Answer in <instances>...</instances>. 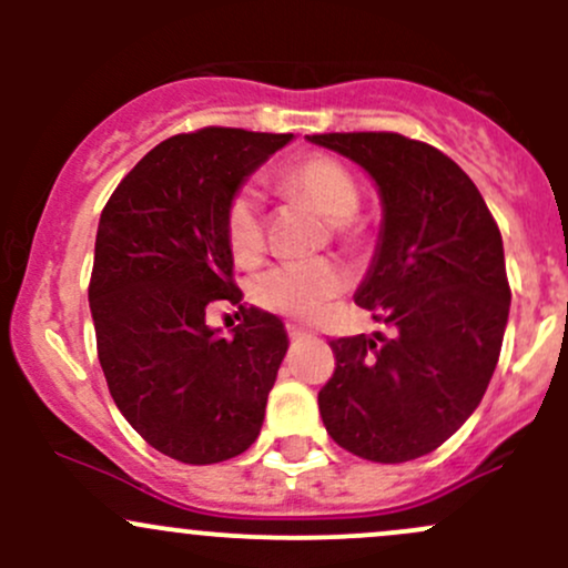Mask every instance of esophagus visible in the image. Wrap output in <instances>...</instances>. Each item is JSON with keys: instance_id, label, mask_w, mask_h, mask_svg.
Returning <instances> with one entry per match:
<instances>
[{"instance_id": "esophagus-1", "label": "esophagus", "mask_w": 568, "mask_h": 568, "mask_svg": "<svg viewBox=\"0 0 568 568\" xmlns=\"http://www.w3.org/2000/svg\"><path fill=\"white\" fill-rule=\"evenodd\" d=\"M285 332H288L291 341H300V337H311V332H307L305 326L294 324V321H288V324H285Z\"/></svg>"}]
</instances>
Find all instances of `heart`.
I'll return each mask as SVG.
<instances>
[{
	"instance_id": "1",
	"label": "heart",
	"mask_w": 568,
	"mask_h": 568,
	"mask_svg": "<svg viewBox=\"0 0 568 568\" xmlns=\"http://www.w3.org/2000/svg\"><path fill=\"white\" fill-rule=\"evenodd\" d=\"M285 189L296 197L307 200L335 227L337 239L354 242L357 225L354 214L359 211L357 178L346 164L329 156H307L291 164L283 175ZM225 239L231 255L239 263H250L263 250L261 205L252 189L233 194L225 214ZM346 288V272L332 261H291L266 268L250 285L252 300L261 307L283 316L313 318Z\"/></svg>"
}]
</instances>
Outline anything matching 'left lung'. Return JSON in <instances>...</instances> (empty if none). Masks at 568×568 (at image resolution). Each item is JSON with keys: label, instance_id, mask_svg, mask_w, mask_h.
Segmentation results:
<instances>
[{"label": "left lung", "instance_id": "left-lung-1", "mask_svg": "<svg viewBox=\"0 0 568 568\" xmlns=\"http://www.w3.org/2000/svg\"><path fill=\"white\" fill-rule=\"evenodd\" d=\"M379 186L382 233L354 302L395 335L329 341L326 434L348 454L400 464L437 450L484 398L511 288L500 227L454 159L393 131L313 134Z\"/></svg>", "mask_w": 568, "mask_h": 568}]
</instances>
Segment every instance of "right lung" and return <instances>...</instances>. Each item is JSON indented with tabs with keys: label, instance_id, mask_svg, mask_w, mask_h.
<instances>
[{
	"label": "right lung",
	"instance_id": "1",
	"mask_svg": "<svg viewBox=\"0 0 568 568\" xmlns=\"http://www.w3.org/2000/svg\"><path fill=\"white\" fill-rule=\"evenodd\" d=\"M291 140L220 125L175 134L101 211L88 288L101 368L131 428L175 462H227L261 434L288 335L277 316L242 305L225 214ZM216 298L240 307L233 338L204 324Z\"/></svg>",
	"mask_w": 568,
	"mask_h": 568
}]
</instances>
